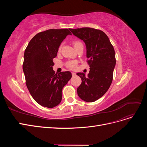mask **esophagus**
<instances>
[{
    "label": "esophagus",
    "instance_id": "34e87169",
    "mask_svg": "<svg viewBox=\"0 0 147 147\" xmlns=\"http://www.w3.org/2000/svg\"><path fill=\"white\" fill-rule=\"evenodd\" d=\"M72 76L74 77V76H75V75H76V74H75V73H74V72H72Z\"/></svg>",
    "mask_w": 147,
    "mask_h": 147
}]
</instances>
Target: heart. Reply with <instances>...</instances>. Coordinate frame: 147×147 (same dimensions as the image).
<instances>
[{
    "label": "heart",
    "mask_w": 147,
    "mask_h": 147,
    "mask_svg": "<svg viewBox=\"0 0 147 147\" xmlns=\"http://www.w3.org/2000/svg\"><path fill=\"white\" fill-rule=\"evenodd\" d=\"M72 44L73 45L75 48V49H76L77 48H78V47H80V45H83V43L79 40H74L72 42ZM61 48H62V46L61 45L59 48H58V52H60L61 51ZM65 65L67 68H69V69H71V70H74V69H75L77 67V62L75 61H67L65 64Z\"/></svg>",
    "instance_id": "b5f03b06"
}]
</instances>
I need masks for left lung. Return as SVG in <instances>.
<instances>
[{
    "instance_id": "1",
    "label": "left lung",
    "mask_w": 147,
    "mask_h": 147,
    "mask_svg": "<svg viewBox=\"0 0 147 147\" xmlns=\"http://www.w3.org/2000/svg\"><path fill=\"white\" fill-rule=\"evenodd\" d=\"M70 30L85 43L87 63L90 67L88 76L77 74L82 81L77 88L78 95L84 101L94 102L105 94L112 82L116 64L113 47L107 35L99 29L82 28Z\"/></svg>"
}]
</instances>
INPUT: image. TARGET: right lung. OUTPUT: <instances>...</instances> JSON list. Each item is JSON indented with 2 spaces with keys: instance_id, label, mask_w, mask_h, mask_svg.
Wrapping results in <instances>:
<instances>
[{
  "instance_id": "right-lung-1",
  "label": "right lung",
  "mask_w": 147,
  "mask_h": 147,
  "mask_svg": "<svg viewBox=\"0 0 147 147\" xmlns=\"http://www.w3.org/2000/svg\"><path fill=\"white\" fill-rule=\"evenodd\" d=\"M67 35H71L68 29L40 32L30 40L24 51L23 69L26 84L33 99L45 107L60 104L63 88L72 78L69 71L55 74L53 69V59Z\"/></svg>"
}]
</instances>
